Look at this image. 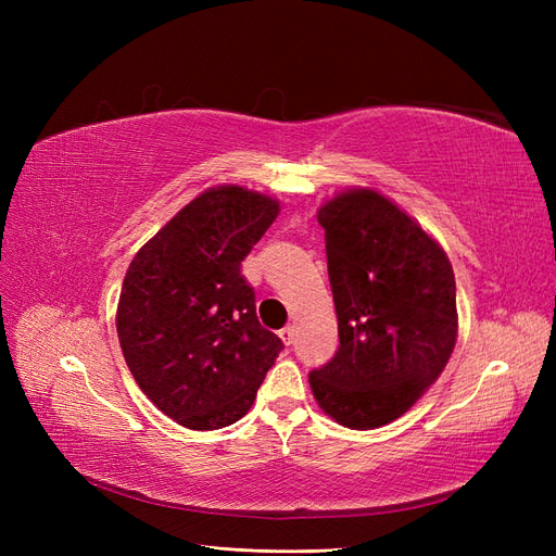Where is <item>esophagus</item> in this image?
Wrapping results in <instances>:
<instances>
[{"label":"esophagus","mask_w":556,"mask_h":556,"mask_svg":"<svg viewBox=\"0 0 556 556\" xmlns=\"http://www.w3.org/2000/svg\"><path fill=\"white\" fill-rule=\"evenodd\" d=\"M280 339L285 341V345H292V341H294V327H292V325L282 327V329H280Z\"/></svg>","instance_id":"1"}]
</instances>
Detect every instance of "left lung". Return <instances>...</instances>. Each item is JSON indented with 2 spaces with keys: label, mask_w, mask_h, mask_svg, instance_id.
Returning <instances> with one entry per match:
<instances>
[{
  "label": "left lung",
  "mask_w": 556,
  "mask_h": 556,
  "mask_svg": "<svg viewBox=\"0 0 556 556\" xmlns=\"http://www.w3.org/2000/svg\"><path fill=\"white\" fill-rule=\"evenodd\" d=\"M317 223L341 345L308 374L311 390L339 425L376 429L406 413L452 355V264L422 227L374 190L331 199Z\"/></svg>",
  "instance_id": "1"
}]
</instances>
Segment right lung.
Wrapping results in <instances>:
<instances>
[{"label":"right lung","mask_w":556,"mask_h":556,"mask_svg":"<svg viewBox=\"0 0 556 556\" xmlns=\"http://www.w3.org/2000/svg\"><path fill=\"white\" fill-rule=\"evenodd\" d=\"M278 201L237 185L206 190L131 260L117 339L134 380L178 425L213 431L241 419L285 348L260 325L241 274Z\"/></svg>","instance_id":"1"}]
</instances>
